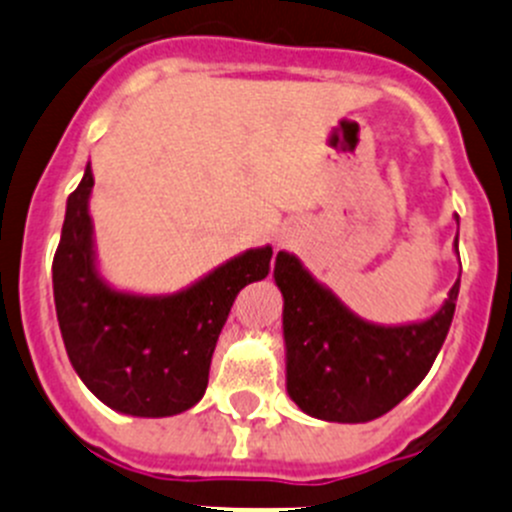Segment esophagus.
I'll use <instances>...</instances> for the list:
<instances>
[{
  "mask_svg": "<svg viewBox=\"0 0 512 512\" xmlns=\"http://www.w3.org/2000/svg\"><path fill=\"white\" fill-rule=\"evenodd\" d=\"M286 246H291V238H289V236H284V238H281V241H279V248H286Z\"/></svg>",
  "mask_w": 512,
  "mask_h": 512,
  "instance_id": "34e87169",
  "label": "esophagus"
}]
</instances>
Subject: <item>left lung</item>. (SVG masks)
Listing matches in <instances>:
<instances>
[{"mask_svg":"<svg viewBox=\"0 0 512 512\" xmlns=\"http://www.w3.org/2000/svg\"><path fill=\"white\" fill-rule=\"evenodd\" d=\"M274 281L284 296L286 392L309 417L342 425L387 415L425 379L460 291L457 279L430 319L384 326L354 314L294 253H276Z\"/></svg>","mask_w":512,"mask_h":512,"instance_id":"left-lung-1","label":"left lung"}]
</instances>
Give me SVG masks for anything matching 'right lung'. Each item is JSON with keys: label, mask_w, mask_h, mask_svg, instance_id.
<instances>
[{"label": "right lung", "mask_w": 512, "mask_h": 512, "mask_svg": "<svg viewBox=\"0 0 512 512\" xmlns=\"http://www.w3.org/2000/svg\"><path fill=\"white\" fill-rule=\"evenodd\" d=\"M92 170L67 198L52 289L77 377L102 405L130 417H173L206 394L208 367L233 299L269 276L274 248H248L173 294L115 289L100 274L90 216Z\"/></svg>", "instance_id": "right-lung-1"}]
</instances>
